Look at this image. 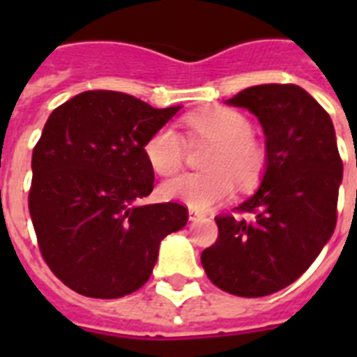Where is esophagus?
I'll use <instances>...</instances> for the list:
<instances>
[{"mask_svg": "<svg viewBox=\"0 0 357 357\" xmlns=\"http://www.w3.org/2000/svg\"><path fill=\"white\" fill-rule=\"evenodd\" d=\"M206 215L202 211H198V209H195V207H189V218L190 220H198V218H204Z\"/></svg>", "mask_w": 357, "mask_h": 357, "instance_id": "esophagus-1", "label": "esophagus"}]
</instances>
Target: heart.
Returning a JSON list of instances; mask_svg holds the SVG:
<instances>
[{"label": "heart", "mask_w": 357, "mask_h": 357, "mask_svg": "<svg viewBox=\"0 0 357 357\" xmlns=\"http://www.w3.org/2000/svg\"><path fill=\"white\" fill-rule=\"evenodd\" d=\"M190 139H204L211 148L204 155L202 172L183 174L161 187L162 198L183 202L196 209H209L231 196L235 181L250 189L261 179L266 167V150L252 135L246 114L231 107H211L185 119ZM151 170L170 178L185 162V142L176 129L162 126L142 146Z\"/></svg>", "instance_id": "b5f03b06"}]
</instances>
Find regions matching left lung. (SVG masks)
<instances>
[{
	"mask_svg": "<svg viewBox=\"0 0 357 357\" xmlns=\"http://www.w3.org/2000/svg\"><path fill=\"white\" fill-rule=\"evenodd\" d=\"M228 103L259 119L266 170L252 198L215 217L202 266L218 289L257 298L296 282L330 241L343 161L330 114L298 85L250 86Z\"/></svg>",
	"mask_w": 357,
	"mask_h": 357,
	"instance_id": "8db88e82",
	"label": "left lung"
}]
</instances>
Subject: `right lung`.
I'll return each mask as SVG.
<instances>
[{"label":"right lung","instance_id":"obj_1","mask_svg":"<svg viewBox=\"0 0 357 357\" xmlns=\"http://www.w3.org/2000/svg\"><path fill=\"white\" fill-rule=\"evenodd\" d=\"M179 109L86 91L50 114L33 148L29 213L46 265L75 293L120 298L140 289L162 238L189 220L176 202L139 206L155 179L142 146Z\"/></svg>","mask_w":357,"mask_h":357}]
</instances>
